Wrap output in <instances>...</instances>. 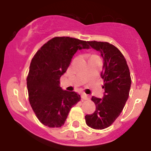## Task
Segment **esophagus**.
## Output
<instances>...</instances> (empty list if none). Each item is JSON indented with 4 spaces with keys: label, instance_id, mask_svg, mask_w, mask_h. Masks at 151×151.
<instances>
[{
    "label": "esophagus",
    "instance_id": "esophagus-1",
    "mask_svg": "<svg viewBox=\"0 0 151 151\" xmlns=\"http://www.w3.org/2000/svg\"><path fill=\"white\" fill-rule=\"evenodd\" d=\"M82 99H83V100H88L89 99V96L88 95V94H82Z\"/></svg>",
    "mask_w": 151,
    "mask_h": 151
}]
</instances>
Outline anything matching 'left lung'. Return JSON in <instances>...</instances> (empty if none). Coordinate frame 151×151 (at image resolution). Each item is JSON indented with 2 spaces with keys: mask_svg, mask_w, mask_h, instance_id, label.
<instances>
[{
  "mask_svg": "<svg viewBox=\"0 0 151 151\" xmlns=\"http://www.w3.org/2000/svg\"><path fill=\"white\" fill-rule=\"evenodd\" d=\"M88 44L101 53L103 58L101 76L105 91L102 99L91 97L96 110L94 113L85 116V122L92 129H104L111 125L123 110L132 84L130 72L125 57L116 47L101 41H88Z\"/></svg>",
  "mask_w": 151,
  "mask_h": 151,
  "instance_id": "8db88e82",
  "label": "left lung"
}]
</instances>
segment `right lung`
Masks as SVG:
<instances>
[{
	"label": "right lung",
	"mask_w": 151,
	"mask_h": 151,
	"mask_svg": "<svg viewBox=\"0 0 151 151\" xmlns=\"http://www.w3.org/2000/svg\"><path fill=\"white\" fill-rule=\"evenodd\" d=\"M88 41L55 37L37 51L27 77L29 100L38 120L50 128L61 127L69 111L81 100L76 92L63 90L60 78L77 50L89 49Z\"/></svg>",
	"instance_id": "right-lung-1"
}]
</instances>
